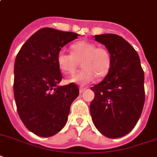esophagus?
Wrapping results in <instances>:
<instances>
[{
  "mask_svg": "<svg viewBox=\"0 0 157 157\" xmlns=\"http://www.w3.org/2000/svg\"><path fill=\"white\" fill-rule=\"evenodd\" d=\"M86 87H80L79 88V92L80 93H82L84 91V90H86Z\"/></svg>",
  "mask_w": 157,
  "mask_h": 157,
  "instance_id": "34e87169",
  "label": "esophagus"
}]
</instances>
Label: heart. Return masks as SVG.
<instances>
[{
  "label": "heart",
  "instance_id": "obj_1",
  "mask_svg": "<svg viewBox=\"0 0 157 157\" xmlns=\"http://www.w3.org/2000/svg\"><path fill=\"white\" fill-rule=\"evenodd\" d=\"M71 54L61 50L57 56V63L65 75H73L81 62L79 73L71 78L70 82L80 85L90 83L95 77L103 78L109 72L111 56L109 50L103 46H97L94 42L79 41L71 46Z\"/></svg>",
  "mask_w": 157,
  "mask_h": 157
}]
</instances>
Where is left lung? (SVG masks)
Listing matches in <instances>:
<instances>
[{"label": "left lung", "instance_id": "left-lung-1", "mask_svg": "<svg viewBox=\"0 0 157 157\" xmlns=\"http://www.w3.org/2000/svg\"><path fill=\"white\" fill-rule=\"evenodd\" d=\"M111 56L109 72L90 88L94 98L90 111L94 126L108 138H120L132 130L143 111L144 74L140 57L126 40L113 33L95 35Z\"/></svg>", "mask_w": 157, "mask_h": 157}]
</instances>
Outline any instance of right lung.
Wrapping results in <instances>:
<instances>
[{
    "label": "right lung",
    "mask_w": 157,
    "mask_h": 157,
    "mask_svg": "<svg viewBox=\"0 0 157 157\" xmlns=\"http://www.w3.org/2000/svg\"><path fill=\"white\" fill-rule=\"evenodd\" d=\"M78 33L43 28L21 46L14 64L13 93L20 119L27 129L41 137L60 132L70 107L78 96L76 84L58 86L63 75L57 63L61 49Z\"/></svg>",
    "instance_id": "obj_1"
}]
</instances>
